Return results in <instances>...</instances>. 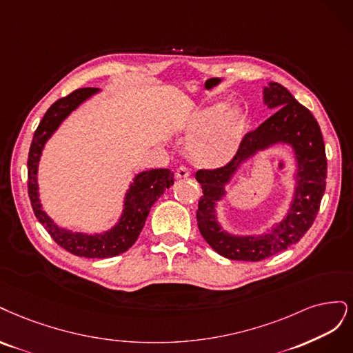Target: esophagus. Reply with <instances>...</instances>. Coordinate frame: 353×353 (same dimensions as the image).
Wrapping results in <instances>:
<instances>
[{"label":"esophagus","instance_id":"34e87169","mask_svg":"<svg viewBox=\"0 0 353 353\" xmlns=\"http://www.w3.org/2000/svg\"><path fill=\"white\" fill-rule=\"evenodd\" d=\"M189 176H190V172H189V170H188L186 167H183V165L179 167V168L176 170V177H177V179H188Z\"/></svg>","mask_w":353,"mask_h":353}]
</instances>
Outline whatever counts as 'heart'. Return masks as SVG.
Instances as JSON below:
<instances>
[{
  "label": "heart",
  "mask_w": 353,
  "mask_h": 353,
  "mask_svg": "<svg viewBox=\"0 0 353 353\" xmlns=\"http://www.w3.org/2000/svg\"><path fill=\"white\" fill-rule=\"evenodd\" d=\"M229 108L227 102H214L195 110L186 123V132L197 136L189 145V155L193 163L203 167H219L234 155L243 134V119L241 112Z\"/></svg>",
  "instance_id": "1"
}]
</instances>
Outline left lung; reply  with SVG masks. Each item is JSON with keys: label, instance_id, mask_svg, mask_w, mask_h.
<instances>
[{"label": "left lung", "instance_id": "left-lung-1", "mask_svg": "<svg viewBox=\"0 0 353 353\" xmlns=\"http://www.w3.org/2000/svg\"><path fill=\"white\" fill-rule=\"evenodd\" d=\"M263 94L264 104L277 110L274 114L245 134L229 164L196 172L203 193L196 211L199 232L219 255L236 261H261L298 243L312 225L325 190V146L312 112L280 83L270 82L264 86ZM279 143L289 144L297 161V186L288 214L271 231L261 235L241 236L224 231L218 223L214 207L225 196V186L243 162Z\"/></svg>", "mask_w": 353, "mask_h": 353}]
</instances>
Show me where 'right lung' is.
Returning a JSON list of instances; mask_svg holds the SVG:
<instances>
[{"label":"right lung","mask_w":353,"mask_h":353,"mask_svg":"<svg viewBox=\"0 0 353 353\" xmlns=\"http://www.w3.org/2000/svg\"><path fill=\"white\" fill-rule=\"evenodd\" d=\"M98 88H82L60 98L45 112L33 134L28 158V193L33 212L54 241L65 251L85 258H110L126 252L138 241L148 214L165 189L174 183L173 172L168 168H152L136 174L124 196L123 212L110 230L102 233H79L57 225L42 210L38 188V167L42 150L52 133L79 105L98 94Z\"/></svg>","instance_id":"obj_1"}]
</instances>
